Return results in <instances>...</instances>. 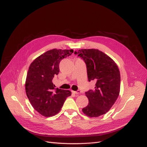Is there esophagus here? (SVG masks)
Segmentation results:
<instances>
[{"mask_svg":"<svg viewBox=\"0 0 147 147\" xmlns=\"http://www.w3.org/2000/svg\"><path fill=\"white\" fill-rule=\"evenodd\" d=\"M72 92L73 93H74V94H81V91H79V90H77V91H72Z\"/></svg>","mask_w":147,"mask_h":147,"instance_id":"34e87169","label":"esophagus"}]
</instances>
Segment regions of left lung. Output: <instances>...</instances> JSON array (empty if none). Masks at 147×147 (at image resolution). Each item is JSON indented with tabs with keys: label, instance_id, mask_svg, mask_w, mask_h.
I'll list each match as a JSON object with an SVG mask.
<instances>
[{
	"label": "left lung",
	"instance_id": "8db88e82",
	"mask_svg": "<svg viewBox=\"0 0 147 147\" xmlns=\"http://www.w3.org/2000/svg\"><path fill=\"white\" fill-rule=\"evenodd\" d=\"M74 53L78 54L86 64L88 80L96 82L94 90L85 93L89 103L82 112L93 118L105 114L119 94L121 77L118 66L110 57L97 49H81Z\"/></svg>",
	"mask_w": 147,
	"mask_h": 147
}]
</instances>
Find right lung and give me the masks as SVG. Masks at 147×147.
Wrapping results in <instances>:
<instances>
[{"label":"right lung","instance_id":"obj_1","mask_svg":"<svg viewBox=\"0 0 147 147\" xmlns=\"http://www.w3.org/2000/svg\"><path fill=\"white\" fill-rule=\"evenodd\" d=\"M73 50H48L36 58L29 67L25 89L31 105L41 115H55L61 110L66 98L71 95L68 90L57 88L52 79L60 71L59 64L71 55Z\"/></svg>","mask_w":147,"mask_h":147}]
</instances>
